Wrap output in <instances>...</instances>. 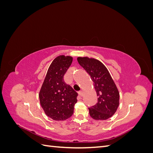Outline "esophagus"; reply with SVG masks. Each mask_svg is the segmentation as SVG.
Returning <instances> with one entry per match:
<instances>
[{
	"label": "esophagus",
	"instance_id": "34e87169",
	"mask_svg": "<svg viewBox=\"0 0 153 153\" xmlns=\"http://www.w3.org/2000/svg\"><path fill=\"white\" fill-rule=\"evenodd\" d=\"M78 94H79V96H83V94H84V92H83V91H79V92H78Z\"/></svg>",
	"mask_w": 153,
	"mask_h": 153
}]
</instances>
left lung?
Listing matches in <instances>:
<instances>
[{"label":"left lung","mask_w":153,"mask_h":153,"mask_svg":"<svg viewBox=\"0 0 153 153\" xmlns=\"http://www.w3.org/2000/svg\"><path fill=\"white\" fill-rule=\"evenodd\" d=\"M77 61L91 76L98 103L89 108L90 116L95 120H106L116 112L119 105V92L104 64L94 58L78 57Z\"/></svg>","instance_id":"1"}]
</instances>
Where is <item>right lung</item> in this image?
<instances>
[{
	"label": "right lung",
	"instance_id": "obj_1",
	"mask_svg": "<svg viewBox=\"0 0 153 153\" xmlns=\"http://www.w3.org/2000/svg\"><path fill=\"white\" fill-rule=\"evenodd\" d=\"M73 57L59 55L50 66L39 91V98L45 114L55 121H64L73 114L77 92L64 81Z\"/></svg>",
	"mask_w": 153,
	"mask_h": 153
}]
</instances>
